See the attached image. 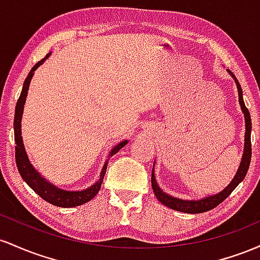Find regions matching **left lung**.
Here are the masks:
<instances>
[{
    "mask_svg": "<svg viewBox=\"0 0 260 260\" xmlns=\"http://www.w3.org/2000/svg\"><path fill=\"white\" fill-rule=\"evenodd\" d=\"M229 73L231 74L232 78L235 79L236 85H237L238 90V101H240L241 109H242V112L244 113V122H246V133H244V150L242 155V160H241L240 168H238L237 172H236L234 180L231 181V183L229 184L225 189L221 190L220 193H217L215 196H209L205 197V198L199 199V201H184V199L176 198V197H171L168 193L162 192V189L159 187L156 180H155V174H154V168L153 172H151V187H153V190L156 196V198L161 202V204L166 205V207L170 209H174V210L182 211V213L187 214H201L204 213V211L211 210L220 203L225 201L228 197L231 194L232 190L235 189L241 182L243 181V178L246 177L247 171L249 169L250 164V157H252V144H250V131H252V121H250V115L248 109H247L246 105H244L243 96H242V88H241L240 83H238L237 78L235 77V74L229 71Z\"/></svg>",
    "mask_w": 260,
    "mask_h": 260,
    "instance_id": "8db88e82",
    "label": "left lung"
}]
</instances>
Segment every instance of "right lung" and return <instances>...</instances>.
<instances>
[{
  "instance_id": "1",
  "label": "right lung",
  "mask_w": 260,
  "mask_h": 260,
  "mask_svg": "<svg viewBox=\"0 0 260 260\" xmlns=\"http://www.w3.org/2000/svg\"><path fill=\"white\" fill-rule=\"evenodd\" d=\"M51 55V52L47 53L45 57L39 61L34 67L31 68V71L29 72L28 77H26L24 80V84H23V89L22 92H20L19 99L17 101V106H16V113H14V140H16V164L18 171H19L22 178L26 182L29 187L34 190L35 193H38L44 201L49 202L50 204L56 205V207H61V208H73V207H78V205L84 204V203L91 201L95 196L98 194V192L100 190L101 184H103L104 181V176H105L106 169H107V160L106 162L104 164V168L101 170L100 174V178L98 180V182H95L92 186L89 188H86L84 190H64L58 188L55 184L50 183L46 178L43 177L39 172L32 168V165L30 164V161L28 159V155H26L24 144H23V139H22V115H23V110H24V104L26 100V95H28V89H29V84H30V80L34 76V72L37 71V68L39 66H41L44 63L45 59H47ZM127 140H123L121 142L120 144L116 145L115 148L112 149L111 153L109 154V159L117 153L120 149H122L124 145L127 144Z\"/></svg>"
}]
</instances>
